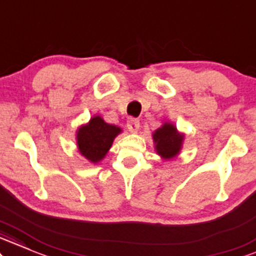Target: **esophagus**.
<instances>
[{"mask_svg":"<svg viewBox=\"0 0 256 256\" xmlns=\"http://www.w3.org/2000/svg\"><path fill=\"white\" fill-rule=\"evenodd\" d=\"M140 127V121L138 118H130L127 121V128L129 129V132H138V129Z\"/></svg>","mask_w":256,"mask_h":256,"instance_id":"obj_1","label":"esophagus"}]
</instances>
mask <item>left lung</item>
Listing matches in <instances>:
<instances>
[{
    "label": "left lung",
    "mask_w": 256,
    "mask_h": 256,
    "mask_svg": "<svg viewBox=\"0 0 256 256\" xmlns=\"http://www.w3.org/2000/svg\"><path fill=\"white\" fill-rule=\"evenodd\" d=\"M153 140L158 154L165 159H170L175 157L181 150L183 135L177 133V129L172 124L166 123L154 132Z\"/></svg>",
    "instance_id": "obj_1"
}]
</instances>
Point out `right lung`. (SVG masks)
<instances>
[{"label":"right lung","instance_id":"right-lung-1","mask_svg":"<svg viewBox=\"0 0 256 256\" xmlns=\"http://www.w3.org/2000/svg\"><path fill=\"white\" fill-rule=\"evenodd\" d=\"M121 129L116 126L108 124L99 116L91 118L88 124L78 130V147L84 157L92 163L102 160L112 145V141Z\"/></svg>","mask_w":256,"mask_h":256}]
</instances>
